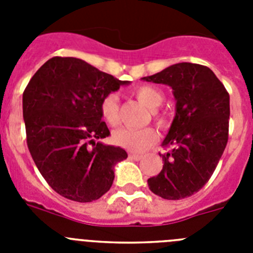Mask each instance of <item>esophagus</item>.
<instances>
[{
	"mask_svg": "<svg viewBox=\"0 0 253 253\" xmlns=\"http://www.w3.org/2000/svg\"><path fill=\"white\" fill-rule=\"evenodd\" d=\"M129 157L134 161H140L143 158V156H140V154H135V153H129Z\"/></svg>",
	"mask_w": 253,
	"mask_h": 253,
	"instance_id": "obj_1",
	"label": "esophagus"
}]
</instances>
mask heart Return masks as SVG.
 <instances>
[{
  "label": "heart",
  "instance_id": "obj_1",
  "mask_svg": "<svg viewBox=\"0 0 253 253\" xmlns=\"http://www.w3.org/2000/svg\"><path fill=\"white\" fill-rule=\"evenodd\" d=\"M133 95L149 109H156L163 101V95L158 88L153 86H138L133 90ZM101 118L107 125L115 126L119 122V97L116 93H109L100 104ZM154 120L158 124L165 123V118L161 114L153 113ZM114 142L120 147L133 152H143L153 146L157 140V133L152 128H119L113 133Z\"/></svg>",
  "mask_w": 253,
  "mask_h": 253
}]
</instances>
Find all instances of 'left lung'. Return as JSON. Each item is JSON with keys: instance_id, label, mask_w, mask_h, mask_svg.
Masks as SVG:
<instances>
[{"instance_id": "obj_1", "label": "left lung", "mask_w": 253, "mask_h": 253, "mask_svg": "<svg viewBox=\"0 0 253 253\" xmlns=\"http://www.w3.org/2000/svg\"><path fill=\"white\" fill-rule=\"evenodd\" d=\"M142 80L169 84L176 100V115L160 154L163 167L148 178L152 193L180 200L198 193L213 175L228 142L229 93L208 67L173 64Z\"/></svg>"}]
</instances>
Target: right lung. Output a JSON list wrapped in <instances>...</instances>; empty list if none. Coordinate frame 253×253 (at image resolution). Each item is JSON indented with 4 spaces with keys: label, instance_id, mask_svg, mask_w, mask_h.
Here are the masks:
<instances>
[{
    "label": "right lung",
    "instance_id": "obj_1",
    "mask_svg": "<svg viewBox=\"0 0 253 253\" xmlns=\"http://www.w3.org/2000/svg\"><path fill=\"white\" fill-rule=\"evenodd\" d=\"M128 84L72 57L50 58L31 77L22 95L28 148L59 195L90 203L110 190L114 167L128 154L96 142L110 135L100 104Z\"/></svg>",
    "mask_w": 253,
    "mask_h": 253
}]
</instances>
